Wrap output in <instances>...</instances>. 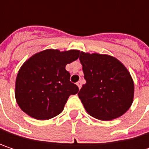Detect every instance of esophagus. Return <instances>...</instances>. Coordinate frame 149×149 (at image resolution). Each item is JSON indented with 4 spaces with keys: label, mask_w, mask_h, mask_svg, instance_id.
I'll use <instances>...</instances> for the list:
<instances>
[{
    "label": "esophagus",
    "mask_w": 149,
    "mask_h": 149,
    "mask_svg": "<svg viewBox=\"0 0 149 149\" xmlns=\"http://www.w3.org/2000/svg\"><path fill=\"white\" fill-rule=\"evenodd\" d=\"M77 85L78 86L79 89H81V87H82V82H81V81H78V82L77 83Z\"/></svg>",
    "instance_id": "1"
}]
</instances>
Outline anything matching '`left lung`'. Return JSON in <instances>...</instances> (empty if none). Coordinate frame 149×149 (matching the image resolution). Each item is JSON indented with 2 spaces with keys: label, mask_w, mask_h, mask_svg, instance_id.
I'll list each match as a JSON object with an SVG mask.
<instances>
[{
  "label": "left lung",
  "mask_w": 149,
  "mask_h": 149,
  "mask_svg": "<svg viewBox=\"0 0 149 149\" xmlns=\"http://www.w3.org/2000/svg\"><path fill=\"white\" fill-rule=\"evenodd\" d=\"M79 60L86 84L77 95L87 113L103 121L123 116L134 98V82L127 68L106 54L81 52Z\"/></svg>",
  "instance_id": "1"
}]
</instances>
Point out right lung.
Wrapping results in <instances>:
<instances>
[{
    "label": "right lung",
    "instance_id": "obj_1",
    "mask_svg": "<svg viewBox=\"0 0 149 149\" xmlns=\"http://www.w3.org/2000/svg\"><path fill=\"white\" fill-rule=\"evenodd\" d=\"M78 50L60 52L47 49L33 55L20 67L15 83V98L19 108L38 120L60 114L69 97L78 92L65 70L77 60Z\"/></svg>",
    "mask_w": 149,
    "mask_h": 149
}]
</instances>
